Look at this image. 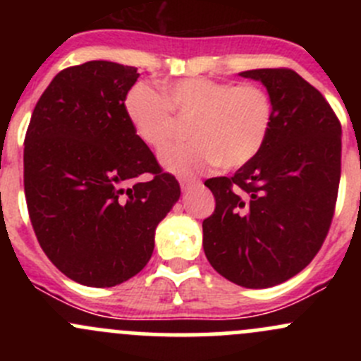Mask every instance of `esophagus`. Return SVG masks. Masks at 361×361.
I'll return each instance as SVG.
<instances>
[{"label":"esophagus","instance_id":"esophagus-1","mask_svg":"<svg viewBox=\"0 0 361 361\" xmlns=\"http://www.w3.org/2000/svg\"><path fill=\"white\" fill-rule=\"evenodd\" d=\"M180 185H181V190L188 192V190H192L194 187H197L199 181H195V180H180Z\"/></svg>","mask_w":361,"mask_h":361}]
</instances>
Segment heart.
Here are the masks:
<instances>
[{"mask_svg": "<svg viewBox=\"0 0 361 361\" xmlns=\"http://www.w3.org/2000/svg\"><path fill=\"white\" fill-rule=\"evenodd\" d=\"M123 111L136 136L162 152L188 122L187 143L171 147L162 164L176 174H197L218 164L235 169L260 154L274 118L272 99L257 83L221 82L190 76L164 85V96L136 83L123 99Z\"/></svg>", "mask_w": 361, "mask_h": 361, "instance_id": "obj_1", "label": "heart"}]
</instances>
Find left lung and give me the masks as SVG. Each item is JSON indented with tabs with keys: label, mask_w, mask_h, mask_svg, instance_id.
Masks as SVG:
<instances>
[{
	"label": "left lung",
	"mask_w": 361,
	"mask_h": 361,
	"mask_svg": "<svg viewBox=\"0 0 361 361\" xmlns=\"http://www.w3.org/2000/svg\"><path fill=\"white\" fill-rule=\"evenodd\" d=\"M274 106L260 154L234 176L207 180L214 213L202 246L214 271L245 288L276 286L316 257L336 209L341 122L318 89L288 68L243 71Z\"/></svg>",
	"instance_id": "1"
}]
</instances>
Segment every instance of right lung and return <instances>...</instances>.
Segmentation results:
<instances>
[{
	"instance_id": "right-lung-1",
	"label": "right lung",
	"mask_w": 361,
	"mask_h": 361,
	"mask_svg": "<svg viewBox=\"0 0 361 361\" xmlns=\"http://www.w3.org/2000/svg\"><path fill=\"white\" fill-rule=\"evenodd\" d=\"M137 76L110 61L63 69L25 133L32 228L50 262L80 285L106 288L136 276L154 253L155 228L180 199L176 178L160 169L123 111Z\"/></svg>"
}]
</instances>
